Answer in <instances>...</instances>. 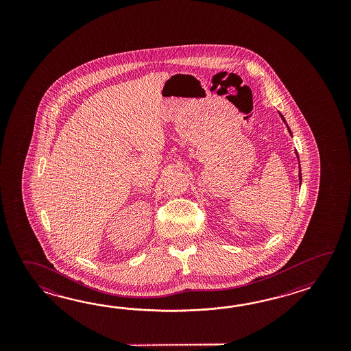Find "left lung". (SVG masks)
<instances>
[{"label": "left lung", "mask_w": 351, "mask_h": 351, "mask_svg": "<svg viewBox=\"0 0 351 351\" xmlns=\"http://www.w3.org/2000/svg\"><path fill=\"white\" fill-rule=\"evenodd\" d=\"M278 114H280V117H281V119L284 120L285 124H286V127H287V130H289V133H290V135L292 136L291 133V129L289 128V125H287V123H286V120H285L284 115L281 114V112H278ZM296 153V157H298V152H295ZM298 180H300V184H301V180H302V177H301V168H300V159H298Z\"/></svg>", "instance_id": "obj_1"}]
</instances>
